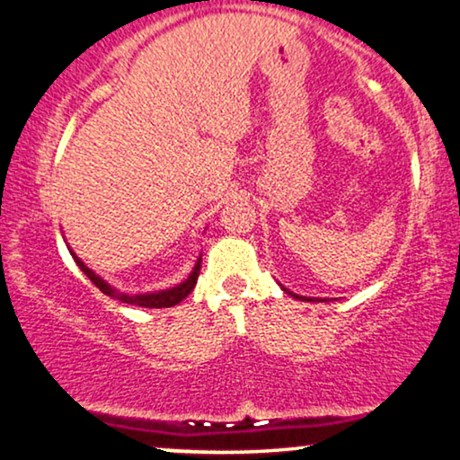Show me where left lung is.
Segmentation results:
<instances>
[{
	"label": "left lung",
	"instance_id": "8db88e82",
	"mask_svg": "<svg viewBox=\"0 0 460 460\" xmlns=\"http://www.w3.org/2000/svg\"><path fill=\"white\" fill-rule=\"evenodd\" d=\"M283 291H287V289H285V287H283ZM287 293H291V291H287ZM291 296H293V297H297V300H311V302H313V297H304V296H296V293H291ZM323 302H328V300H323Z\"/></svg>",
	"mask_w": 460,
	"mask_h": 460
}]
</instances>
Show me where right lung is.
I'll list each match as a JSON object with an SVG mask.
<instances>
[{
    "label": "right lung",
    "instance_id": "obj_1",
    "mask_svg": "<svg viewBox=\"0 0 460 460\" xmlns=\"http://www.w3.org/2000/svg\"><path fill=\"white\" fill-rule=\"evenodd\" d=\"M72 252V251H70ZM72 259H75L76 265L81 268V272L87 276V279L92 280L93 285L101 289L104 296L113 297V300H119L124 304H135V306H143V308H169V306H175V304H180L184 297L190 293L192 289H195L197 285V279H199V272H201V259H197L195 268H192V272L188 279L184 280V283L171 287V289H164V291H156V293H135V296H128V293H119L115 291L113 287H111L109 283H104V280L101 279V276H96L92 272L90 268H87L85 263L81 261L79 257H76L75 252H72Z\"/></svg>",
    "mask_w": 460,
    "mask_h": 460
}]
</instances>
